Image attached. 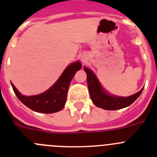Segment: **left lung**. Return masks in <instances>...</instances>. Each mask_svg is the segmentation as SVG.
<instances>
[{
  "mask_svg": "<svg viewBox=\"0 0 157 157\" xmlns=\"http://www.w3.org/2000/svg\"><path fill=\"white\" fill-rule=\"evenodd\" d=\"M84 70L87 75V83L92 101L96 107L100 108L107 110H115L128 107L137 100L143 90L142 88L137 93L128 97L110 96L103 90V87L93 71L86 67H84Z\"/></svg>",
  "mask_w": 157,
  "mask_h": 157,
  "instance_id": "obj_1",
  "label": "left lung"
}]
</instances>
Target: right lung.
Instances as JSON below:
<instances>
[{
  "label": "right lung",
  "instance_id": "1",
  "mask_svg": "<svg viewBox=\"0 0 157 157\" xmlns=\"http://www.w3.org/2000/svg\"><path fill=\"white\" fill-rule=\"evenodd\" d=\"M81 68L82 64L79 61L72 63L66 67L61 77L51 88L36 96H23L12 83L11 86L18 100L29 109L40 113H55L62 110L64 107L67 100V90L71 79L76 71Z\"/></svg>",
  "mask_w": 157,
  "mask_h": 157
}]
</instances>
